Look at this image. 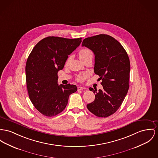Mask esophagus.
<instances>
[{
	"label": "esophagus",
	"instance_id": "obj_1",
	"mask_svg": "<svg viewBox=\"0 0 158 158\" xmlns=\"http://www.w3.org/2000/svg\"><path fill=\"white\" fill-rule=\"evenodd\" d=\"M84 89H87V88L82 87V86H78V90H84Z\"/></svg>",
	"mask_w": 158,
	"mask_h": 158
}]
</instances>
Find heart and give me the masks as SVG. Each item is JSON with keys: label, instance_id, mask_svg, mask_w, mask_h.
Instances as JSON below:
<instances>
[{"label": "heart", "instance_id": "obj_1", "mask_svg": "<svg viewBox=\"0 0 158 158\" xmlns=\"http://www.w3.org/2000/svg\"><path fill=\"white\" fill-rule=\"evenodd\" d=\"M78 55L80 60H83L87 57L93 56V53L90 49L87 48H83L80 50V51L78 53ZM87 77H88V74L87 73L80 74L77 76V80L78 81H83Z\"/></svg>", "mask_w": 158, "mask_h": 158}]
</instances>
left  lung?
<instances>
[{
  "label": "left lung",
  "instance_id": "obj_1",
  "mask_svg": "<svg viewBox=\"0 0 158 158\" xmlns=\"http://www.w3.org/2000/svg\"><path fill=\"white\" fill-rule=\"evenodd\" d=\"M82 46L95 54L94 72L102 80L103 89L95 94V101L87 105L95 116L107 117L114 114L122 105L129 89L130 61L126 50L112 36L101 34L85 38Z\"/></svg>",
  "mask_w": 158,
  "mask_h": 158
}]
</instances>
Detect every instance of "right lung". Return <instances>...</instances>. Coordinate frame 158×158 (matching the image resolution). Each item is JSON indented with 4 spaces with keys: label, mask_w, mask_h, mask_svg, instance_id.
I'll list each match as a JSON object with an SVG mask.
<instances>
[{
    "label": "right lung",
    "mask_w": 158,
    "mask_h": 158,
    "mask_svg": "<svg viewBox=\"0 0 158 158\" xmlns=\"http://www.w3.org/2000/svg\"><path fill=\"white\" fill-rule=\"evenodd\" d=\"M81 39L45 38L28 57L26 78L29 96L35 108L44 116L52 117L63 111L69 95L77 90L74 84H57V73L63 69L68 55L80 45Z\"/></svg>",
    "instance_id": "add662e5"
}]
</instances>
